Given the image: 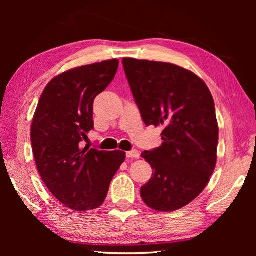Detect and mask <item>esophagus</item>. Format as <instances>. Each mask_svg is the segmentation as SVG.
Segmentation results:
<instances>
[{
  "label": "esophagus",
  "instance_id": "esophagus-1",
  "mask_svg": "<svg viewBox=\"0 0 256 256\" xmlns=\"http://www.w3.org/2000/svg\"><path fill=\"white\" fill-rule=\"evenodd\" d=\"M126 157H128V158H140V153L136 150H130L126 152Z\"/></svg>",
  "mask_w": 256,
  "mask_h": 256
}]
</instances>
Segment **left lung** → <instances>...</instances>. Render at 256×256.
Returning a JSON list of instances; mask_svg holds the SVG:
<instances>
[{
	"label": "left lung",
	"mask_w": 256,
	"mask_h": 256,
	"mask_svg": "<svg viewBox=\"0 0 256 256\" xmlns=\"http://www.w3.org/2000/svg\"><path fill=\"white\" fill-rule=\"evenodd\" d=\"M122 64L146 126L164 128L160 148L142 153L154 172L140 197L154 210H178L202 192L214 170V98L198 76L176 64L133 58Z\"/></svg>",
	"instance_id": "left-lung-1"
}]
</instances>
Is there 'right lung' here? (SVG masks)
<instances>
[{"label": "right lung", "mask_w": 256, "mask_h": 256, "mask_svg": "<svg viewBox=\"0 0 256 256\" xmlns=\"http://www.w3.org/2000/svg\"><path fill=\"white\" fill-rule=\"evenodd\" d=\"M118 67V59H111L57 76L42 91L32 118L30 140L38 172L50 192L74 211L103 204L125 160L122 150L84 148L94 130V101L112 82Z\"/></svg>", "instance_id": "add662e5"}]
</instances>
